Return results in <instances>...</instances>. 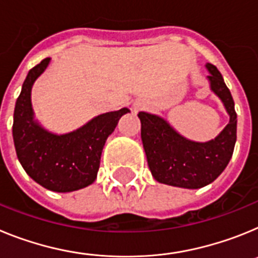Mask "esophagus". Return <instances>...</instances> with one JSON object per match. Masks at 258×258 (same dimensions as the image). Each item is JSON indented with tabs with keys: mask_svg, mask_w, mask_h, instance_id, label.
I'll return each instance as SVG.
<instances>
[{
	"mask_svg": "<svg viewBox=\"0 0 258 258\" xmlns=\"http://www.w3.org/2000/svg\"><path fill=\"white\" fill-rule=\"evenodd\" d=\"M134 109H136V111L141 109V104H136V106H134Z\"/></svg>",
	"mask_w": 258,
	"mask_h": 258,
	"instance_id": "1",
	"label": "esophagus"
}]
</instances>
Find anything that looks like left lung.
I'll list each match as a JSON object with an SVG mask.
<instances>
[{
    "instance_id": "1",
    "label": "left lung",
    "mask_w": 258,
    "mask_h": 258,
    "mask_svg": "<svg viewBox=\"0 0 258 258\" xmlns=\"http://www.w3.org/2000/svg\"><path fill=\"white\" fill-rule=\"evenodd\" d=\"M211 90L223 103L230 121L214 140L195 142L181 136L165 118L140 112L141 138L151 174L157 182L182 188H202L225 170L236 142L234 99L217 67L206 64Z\"/></svg>"
}]
</instances>
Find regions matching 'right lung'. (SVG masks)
<instances>
[{"mask_svg": "<svg viewBox=\"0 0 258 258\" xmlns=\"http://www.w3.org/2000/svg\"><path fill=\"white\" fill-rule=\"evenodd\" d=\"M50 58L27 75L14 109L13 138L23 169L35 182L55 192H71L92 184L97 178L102 150L118 120L131 109L106 112L66 134L46 131L35 118L31 93L44 74Z\"/></svg>", "mask_w": 258, "mask_h": 258, "instance_id": "right-lung-1", "label": "right lung"}]
</instances>
